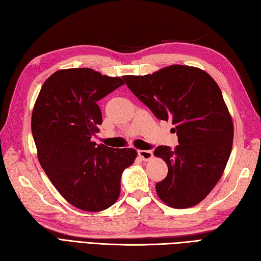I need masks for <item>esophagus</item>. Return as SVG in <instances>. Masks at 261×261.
I'll return each mask as SVG.
<instances>
[{
    "label": "esophagus",
    "instance_id": "esophagus-1",
    "mask_svg": "<svg viewBox=\"0 0 261 261\" xmlns=\"http://www.w3.org/2000/svg\"><path fill=\"white\" fill-rule=\"evenodd\" d=\"M138 154H139V157L145 160V162H148V160H150L152 158V151L151 150H139L138 151Z\"/></svg>",
    "mask_w": 261,
    "mask_h": 261
}]
</instances>
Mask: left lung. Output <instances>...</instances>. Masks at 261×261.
I'll use <instances>...</instances> for the list:
<instances>
[{"instance_id": "obj_1", "label": "left lung", "mask_w": 261, "mask_h": 261, "mask_svg": "<svg viewBox=\"0 0 261 261\" xmlns=\"http://www.w3.org/2000/svg\"><path fill=\"white\" fill-rule=\"evenodd\" d=\"M123 80L156 118L171 120L178 137L174 150L159 146L153 151L168 166L156 184L159 198L175 208L202 202L222 176L233 143V122L219 85L206 71L184 65Z\"/></svg>"}]
</instances>
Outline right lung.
<instances>
[{
    "mask_svg": "<svg viewBox=\"0 0 261 261\" xmlns=\"http://www.w3.org/2000/svg\"><path fill=\"white\" fill-rule=\"evenodd\" d=\"M123 84L121 77L91 68L60 69L43 83L33 107L39 163L60 195L87 212L116 202L122 173L137 157L132 148L113 149L92 140L102 123L97 101Z\"/></svg>",
    "mask_w": 261,
    "mask_h": 261,
    "instance_id": "obj_1",
    "label": "right lung"
}]
</instances>
